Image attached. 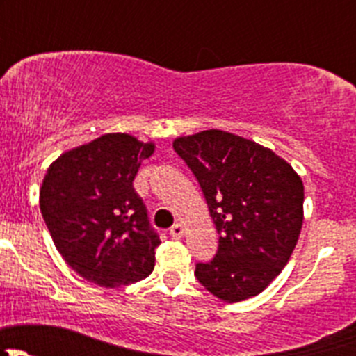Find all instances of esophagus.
Returning <instances> with one entry per match:
<instances>
[{"label":"esophagus","mask_w":356,"mask_h":356,"mask_svg":"<svg viewBox=\"0 0 356 356\" xmlns=\"http://www.w3.org/2000/svg\"><path fill=\"white\" fill-rule=\"evenodd\" d=\"M168 234H170L172 239H181L182 236H184V225L182 224H174L170 227V231H168Z\"/></svg>","instance_id":"34e87169"}]
</instances>
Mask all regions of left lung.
I'll use <instances>...</instances> for the list:
<instances>
[{
    "label": "left lung",
    "instance_id": "1",
    "mask_svg": "<svg viewBox=\"0 0 356 356\" xmlns=\"http://www.w3.org/2000/svg\"><path fill=\"white\" fill-rule=\"evenodd\" d=\"M174 149L198 181L218 232L195 275L227 303L261 293L284 268L303 224V182L274 152L229 132L179 138Z\"/></svg>",
    "mask_w": 356,
    "mask_h": 356
}]
</instances>
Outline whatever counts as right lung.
I'll return each mask as SVG.
<instances>
[{"instance_id": "1", "label": "right lung", "mask_w": 356, "mask_h": 356, "mask_svg": "<svg viewBox=\"0 0 356 356\" xmlns=\"http://www.w3.org/2000/svg\"><path fill=\"white\" fill-rule=\"evenodd\" d=\"M153 149L129 134H105L63 153L44 175L42 218L63 260L89 282L127 286L155 267L160 238L132 186Z\"/></svg>"}]
</instances>
